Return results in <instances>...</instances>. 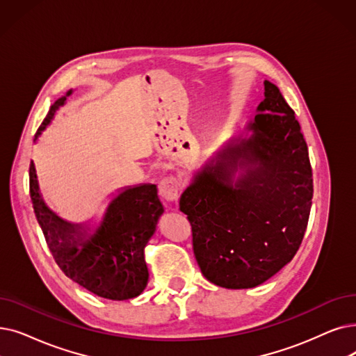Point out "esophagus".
<instances>
[{
  "label": "esophagus",
  "instance_id": "1",
  "mask_svg": "<svg viewBox=\"0 0 356 356\" xmlns=\"http://www.w3.org/2000/svg\"><path fill=\"white\" fill-rule=\"evenodd\" d=\"M159 191H160L161 197H164L167 202H173V200L179 199L180 184L175 177H165L160 181Z\"/></svg>",
  "mask_w": 356,
  "mask_h": 356
}]
</instances>
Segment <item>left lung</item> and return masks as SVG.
<instances>
[{"label":"left lung","instance_id":"8db88e82","mask_svg":"<svg viewBox=\"0 0 356 356\" xmlns=\"http://www.w3.org/2000/svg\"><path fill=\"white\" fill-rule=\"evenodd\" d=\"M256 112L243 135L196 170L179 204L192 225L200 270L228 289L254 288L288 265L312 209L313 173L301 127L268 80Z\"/></svg>","mask_w":356,"mask_h":356}]
</instances>
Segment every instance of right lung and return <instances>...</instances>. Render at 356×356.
<instances>
[{
    "label": "right lung",
    "mask_w": 356,
    "mask_h": 356,
    "mask_svg": "<svg viewBox=\"0 0 356 356\" xmlns=\"http://www.w3.org/2000/svg\"><path fill=\"white\" fill-rule=\"evenodd\" d=\"M71 95L72 90H68L51 106L35 141ZM29 176L38 222L60 270L74 282L107 300L123 301L140 296L148 282L145 247L164 212L156 184L141 183L119 189L100 224L91 229L88 224L60 218L46 205L33 161Z\"/></svg>",
    "instance_id": "right-lung-1"
}]
</instances>
